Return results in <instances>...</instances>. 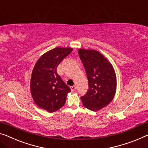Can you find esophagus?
Segmentation results:
<instances>
[{
	"label": "esophagus",
	"instance_id": "34e87169",
	"mask_svg": "<svg viewBox=\"0 0 148 148\" xmlns=\"http://www.w3.org/2000/svg\"><path fill=\"white\" fill-rule=\"evenodd\" d=\"M70 88H71L72 91L73 92L75 90V89H76V86H70Z\"/></svg>",
	"mask_w": 148,
	"mask_h": 148
}]
</instances>
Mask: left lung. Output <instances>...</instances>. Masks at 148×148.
I'll return each mask as SVG.
<instances>
[{"label":"left lung","instance_id":"obj_1","mask_svg":"<svg viewBox=\"0 0 148 148\" xmlns=\"http://www.w3.org/2000/svg\"><path fill=\"white\" fill-rule=\"evenodd\" d=\"M78 52L89 84L81 100L86 108L97 111L113 100L116 89L115 72L108 60L96 50L79 49Z\"/></svg>","mask_w":148,"mask_h":148}]
</instances>
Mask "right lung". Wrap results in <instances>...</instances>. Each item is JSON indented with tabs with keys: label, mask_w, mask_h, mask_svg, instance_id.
Returning <instances> with one entry per match:
<instances>
[{
	"label": "right lung",
	"mask_w": 148,
	"mask_h": 148,
	"mask_svg": "<svg viewBox=\"0 0 148 148\" xmlns=\"http://www.w3.org/2000/svg\"><path fill=\"white\" fill-rule=\"evenodd\" d=\"M70 48L58 47L43 54L33 69L30 91L40 108L56 112L64 105L68 92L71 91L57 73L56 68L72 52Z\"/></svg>",
	"instance_id": "1"
}]
</instances>
